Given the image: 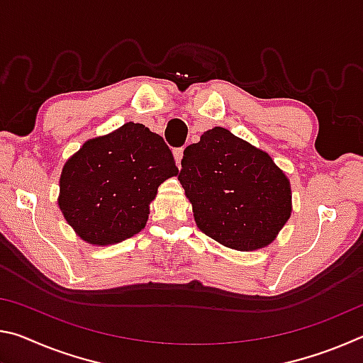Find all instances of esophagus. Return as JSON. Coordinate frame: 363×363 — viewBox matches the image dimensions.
Listing matches in <instances>:
<instances>
[{"instance_id": "34e87169", "label": "esophagus", "mask_w": 363, "mask_h": 363, "mask_svg": "<svg viewBox=\"0 0 363 363\" xmlns=\"http://www.w3.org/2000/svg\"><path fill=\"white\" fill-rule=\"evenodd\" d=\"M173 153H174L176 164H177V167L181 168V160H182V157H184V149H174V150H173Z\"/></svg>"}]
</instances>
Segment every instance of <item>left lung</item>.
<instances>
[{
    "mask_svg": "<svg viewBox=\"0 0 363 363\" xmlns=\"http://www.w3.org/2000/svg\"><path fill=\"white\" fill-rule=\"evenodd\" d=\"M177 179L196 227L237 251L266 248L291 216V184L267 152L214 126L184 150Z\"/></svg>",
    "mask_w": 363,
    "mask_h": 363,
    "instance_id": "left-lung-1",
    "label": "left lung"
}]
</instances>
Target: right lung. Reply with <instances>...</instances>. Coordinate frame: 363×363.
Here are the masks:
<instances>
[{
	"mask_svg": "<svg viewBox=\"0 0 363 363\" xmlns=\"http://www.w3.org/2000/svg\"><path fill=\"white\" fill-rule=\"evenodd\" d=\"M177 173L163 138L128 121L67 160L57 205L82 240L107 247L144 229L158 187Z\"/></svg>",
	"mask_w": 363,
	"mask_h": 363,
	"instance_id": "obj_1",
	"label": "right lung"
}]
</instances>
